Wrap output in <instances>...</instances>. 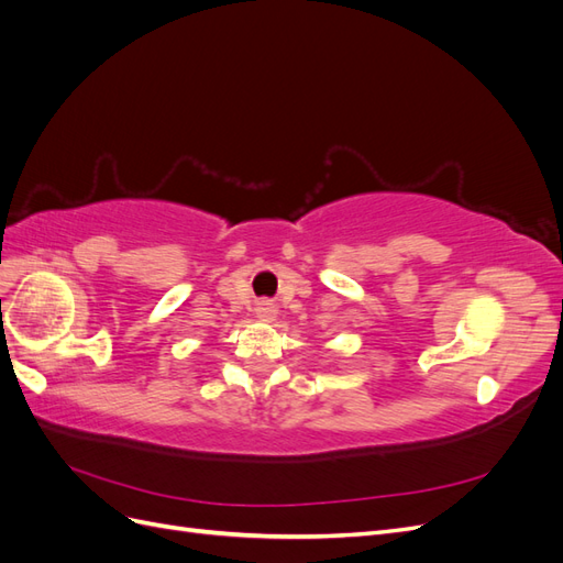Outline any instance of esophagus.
<instances>
[{"label":"esophagus","mask_w":563,"mask_h":563,"mask_svg":"<svg viewBox=\"0 0 563 563\" xmlns=\"http://www.w3.org/2000/svg\"><path fill=\"white\" fill-rule=\"evenodd\" d=\"M277 305L269 302V300H263L258 302V310H255V314H258L261 321H275L277 319Z\"/></svg>","instance_id":"34e87169"}]
</instances>
